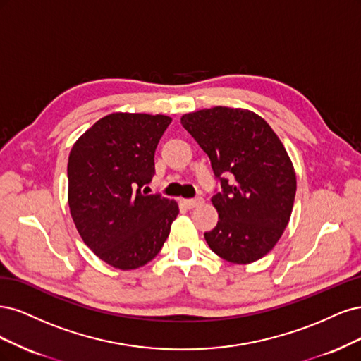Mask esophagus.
Returning a JSON list of instances; mask_svg holds the SVG:
<instances>
[{"label":"esophagus","instance_id":"34e87169","mask_svg":"<svg viewBox=\"0 0 361 361\" xmlns=\"http://www.w3.org/2000/svg\"><path fill=\"white\" fill-rule=\"evenodd\" d=\"M204 202L202 197H193V200H183V204L188 208H195Z\"/></svg>","mask_w":361,"mask_h":361}]
</instances>
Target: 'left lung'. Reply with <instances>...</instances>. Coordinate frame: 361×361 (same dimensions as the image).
I'll return each instance as SVG.
<instances>
[{
  "label": "left lung",
  "mask_w": 361,
  "mask_h": 361,
  "mask_svg": "<svg viewBox=\"0 0 361 361\" xmlns=\"http://www.w3.org/2000/svg\"><path fill=\"white\" fill-rule=\"evenodd\" d=\"M181 124L222 184L212 197L219 220L204 234L208 246L232 264L261 259L282 237L294 207L295 171L282 141L258 114L240 108L184 114Z\"/></svg>",
  "instance_id": "8db88e82"
}]
</instances>
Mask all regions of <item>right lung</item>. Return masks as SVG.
<instances>
[{
	"label": "right lung",
	"instance_id": "obj_1",
	"mask_svg": "<svg viewBox=\"0 0 361 361\" xmlns=\"http://www.w3.org/2000/svg\"><path fill=\"white\" fill-rule=\"evenodd\" d=\"M172 118L114 112L72 147L67 164L68 207L80 238L120 270H135L164 247L178 204L147 195L154 151Z\"/></svg>",
	"mask_w": 361,
	"mask_h": 361
}]
</instances>
